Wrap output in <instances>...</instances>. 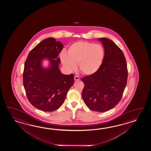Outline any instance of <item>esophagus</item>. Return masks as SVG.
Wrapping results in <instances>:
<instances>
[{"label":"esophagus","instance_id":"1","mask_svg":"<svg viewBox=\"0 0 151 151\" xmlns=\"http://www.w3.org/2000/svg\"><path fill=\"white\" fill-rule=\"evenodd\" d=\"M79 80H80V78L79 77L77 76H74V80L75 81H79Z\"/></svg>","mask_w":151,"mask_h":151}]
</instances>
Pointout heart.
I'll list each match as a JSON object with an SVG mask.
<instances>
[{"mask_svg": "<svg viewBox=\"0 0 151 151\" xmlns=\"http://www.w3.org/2000/svg\"><path fill=\"white\" fill-rule=\"evenodd\" d=\"M104 56L102 46L86 41L76 42L69 47L68 54L61 52L60 57L63 64L70 70L79 64L80 72L85 75H92L99 70Z\"/></svg>", "mask_w": 151, "mask_h": 151, "instance_id": "b5f03b06", "label": "heart"}]
</instances>
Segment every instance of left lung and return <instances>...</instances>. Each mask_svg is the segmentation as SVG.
I'll list each match as a JSON object with an SVG mask.
<instances>
[{"mask_svg": "<svg viewBox=\"0 0 151 151\" xmlns=\"http://www.w3.org/2000/svg\"><path fill=\"white\" fill-rule=\"evenodd\" d=\"M104 47V57L99 70L81 79L82 97L90 109L98 112L109 111L119 103L125 88L128 71L122 50L109 39H99Z\"/></svg>", "mask_w": 151, "mask_h": 151, "instance_id": "1", "label": "left lung"}]
</instances>
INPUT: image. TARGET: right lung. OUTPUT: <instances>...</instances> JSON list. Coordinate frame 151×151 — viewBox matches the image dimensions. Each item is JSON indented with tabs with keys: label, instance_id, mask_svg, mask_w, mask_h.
<instances>
[{
	"label": "right lung",
	"instance_id": "add662e5",
	"mask_svg": "<svg viewBox=\"0 0 151 151\" xmlns=\"http://www.w3.org/2000/svg\"><path fill=\"white\" fill-rule=\"evenodd\" d=\"M63 48L55 38L46 39L29 52L24 64L23 85L27 98L33 106L44 112L58 109L74 83L73 74H61L59 69L60 60L57 57ZM45 58L51 64L47 69L41 66Z\"/></svg>",
	"mask_w": 151,
	"mask_h": 151
}]
</instances>
